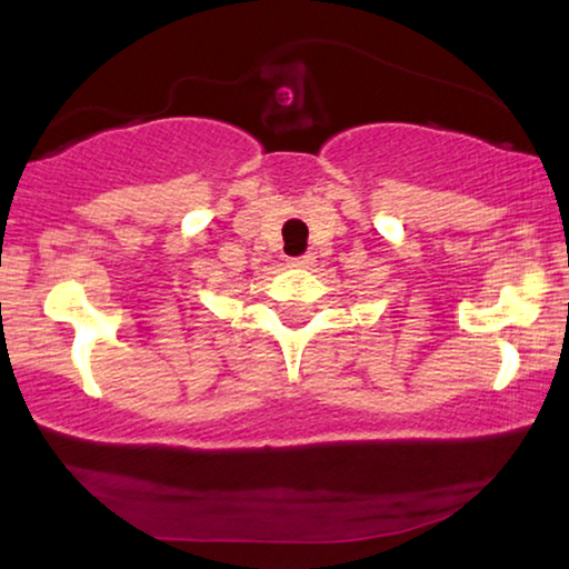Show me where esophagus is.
Wrapping results in <instances>:
<instances>
[{
    "instance_id": "1",
    "label": "esophagus",
    "mask_w": 569,
    "mask_h": 569,
    "mask_svg": "<svg viewBox=\"0 0 569 569\" xmlns=\"http://www.w3.org/2000/svg\"><path fill=\"white\" fill-rule=\"evenodd\" d=\"M313 263H316L313 253H302V256H295V259H290V267H295V269H310Z\"/></svg>"
}]
</instances>
